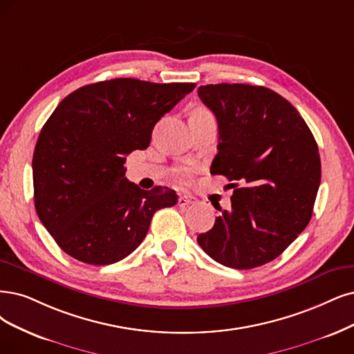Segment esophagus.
Instances as JSON below:
<instances>
[{
  "mask_svg": "<svg viewBox=\"0 0 354 354\" xmlns=\"http://www.w3.org/2000/svg\"><path fill=\"white\" fill-rule=\"evenodd\" d=\"M197 203V198L192 197V195H180L179 200H178V204L180 207H185V205H192Z\"/></svg>",
  "mask_w": 354,
  "mask_h": 354,
  "instance_id": "obj_1",
  "label": "esophagus"
}]
</instances>
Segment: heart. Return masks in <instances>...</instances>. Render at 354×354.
<instances>
[{
    "label": "heart",
    "instance_id": "b5f03b06",
    "mask_svg": "<svg viewBox=\"0 0 354 354\" xmlns=\"http://www.w3.org/2000/svg\"><path fill=\"white\" fill-rule=\"evenodd\" d=\"M192 113H195V115H207V113H210V112L203 109V108H200V109H195ZM184 178H185V176H184Z\"/></svg>",
    "mask_w": 354,
    "mask_h": 354
}]
</instances>
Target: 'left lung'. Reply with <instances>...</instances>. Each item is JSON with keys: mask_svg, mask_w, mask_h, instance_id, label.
Instances as JSON below:
<instances>
[{"mask_svg": "<svg viewBox=\"0 0 354 354\" xmlns=\"http://www.w3.org/2000/svg\"><path fill=\"white\" fill-rule=\"evenodd\" d=\"M198 96L218 124L212 174L232 182L230 210L197 242L217 263L251 270L276 259L312 217L318 144L293 104L263 86L207 84Z\"/></svg>", "mask_w": 354, "mask_h": 354, "instance_id": "obj_1", "label": "left lung"}]
</instances>
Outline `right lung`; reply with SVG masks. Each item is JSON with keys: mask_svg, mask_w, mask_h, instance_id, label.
<instances>
[{"mask_svg": "<svg viewBox=\"0 0 354 354\" xmlns=\"http://www.w3.org/2000/svg\"><path fill=\"white\" fill-rule=\"evenodd\" d=\"M194 88L113 78L77 88L52 112L32 160L35 208L65 254L118 263L146 238L153 214L178 203L167 187L129 182L124 163L149 147L156 122Z\"/></svg>", "mask_w": 354, "mask_h": 354, "instance_id": "add662e5", "label": "right lung"}]
</instances>
